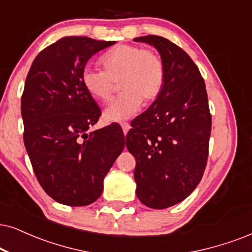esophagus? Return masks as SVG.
<instances>
[{
  "label": "esophagus",
  "mask_w": 252,
  "mask_h": 252,
  "mask_svg": "<svg viewBox=\"0 0 252 252\" xmlns=\"http://www.w3.org/2000/svg\"><path fill=\"white\" fill-rule=\"evenodd\" d=\"M121 126H122L124 135H126V133H128V131H129V129H130V124L128 122H122V123H121Z\"/></svg>",
  "instance_id": "esophagus-1"
}]
</instances>
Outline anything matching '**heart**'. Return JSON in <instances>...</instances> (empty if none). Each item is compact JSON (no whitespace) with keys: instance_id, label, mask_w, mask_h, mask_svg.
Segmentation results:
<instances>
[{"instance_id":"heart-1","label":"heart","mask_w":252,"mask_h":252,"mask_svg":"<svg viewBox=\"0 0 252 252\" xmlns=\"http://www.w3.org/2000/svg\"><path fill=\"white\" fill-rule=\"evenodd\" d=\"M103 71L86 66L81 81L87 93L100 102L111 98L114 84L119 82L121 95L103 111L108 122H121L138 113L143 101L155 102L165 84V65L161 57L142 46L122 44L101 57Z\"/></svg>"}]
</instances>
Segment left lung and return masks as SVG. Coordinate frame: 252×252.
I'll return each instance as SVG.
<instances>
[{"mask_svg":"<svg viewBox=\"0 0 252 252\" xmlns=\"http://www.w3.org/2000/svg\"><path fill=\"white\" fill-rule=\"evenodd\" d=\"M133 40L156 47L165 65L163 91L126 135L136 158L137 197L150 208L164 209L186 199L201 180L212 115L201 73L183 49L154 34Z\"/></svg>","mask_w":252,"mask_h":252,"instance_id":"left-lung-1","label":"left lung"}]
</instances>
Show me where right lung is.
Returning a JSON list of instances; mask_svg holds the SVG:
<instances>
[{
    "mask_svg": "<svg viewBox=\"0 0 252 252\" xmlns=\"http://www.w3.org/2000/svg\"><path fill=\"white\" fill-rule=\"evenodd\" d=\"M115 41L63 37L34 58L25 80L21 111L24 145L38 183L57 202L96 201L103 179L124 149L116 124L88 132L101 116L86 91V63Z\"/></svg>",
    "mask_w": 252,
    "mask_h": 252,
    "instance_id": "add662e5",
    "label": "right lung"
}]
</instances>
